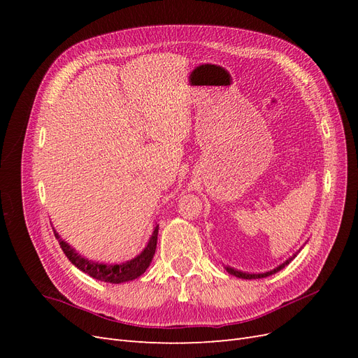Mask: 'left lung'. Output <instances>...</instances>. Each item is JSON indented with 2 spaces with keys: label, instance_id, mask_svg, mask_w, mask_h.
I'll use <instances>...</instances> for the list:
<instances>
[{
  "label": "left lung",
  "instance_id": "obj_1",
  "mask_svg": "<svg viewBox=\"0 0 358 358\" xmlns=\"http://www.w3.org/2000/svg\"><path fill=\"white\" fill-rule=\"evenodd\" d=\"M297 254H294L292 255L291 258H288L285 263H282L280 264L279 267H276V268H273V270H270V272H266V273H255V275H251V273H245V272H241V270H234L233 267H227V272L229 273H231V275H234V276H237V278H242V279H258V278H266V276H270V275H273V273H276V272H279L280 268H284L285 266H288L289 263H291V259L294 258Z\"/></svg>",
  "mask_w": 358,
  "mask_h": 358
}]
</instances>
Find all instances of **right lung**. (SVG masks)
I'll use <instances>...</instances> for the list:
<instances>
[{
	"label": "right lung",
	"mask_w": 358,
	"mask_h": 358,
	"mask_svg": "<svg viewBox=\"0 0 358 358\" xmlns=\"http://www.w3.org/2000/svg\"><path fill=\"white\" fill-rule=\"evenodd\" d=\"M53 233H55V237L58 239L64 254H66V257L70 259V262L76 267L80 268L82 272L88 273L94 279L103 280V282L121 284V282H127V280H133L146 272V268L149 267L150 262H152L155 249H157L158 225L155 227L152 237H150V241H149L148 246L143 249L142 254L137 255L134 259H131V262H127L122 264H110V266L94 263V262H90V259L83 258L82 255L76 252L69 243L64 242L57 231H53Z\"/></svg>",
	"instance_id": "1"
}]
</instances>
